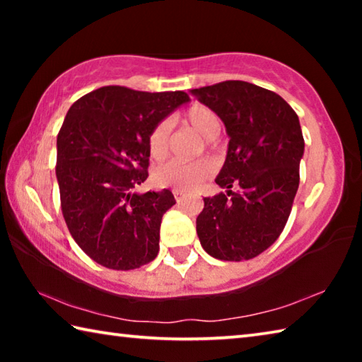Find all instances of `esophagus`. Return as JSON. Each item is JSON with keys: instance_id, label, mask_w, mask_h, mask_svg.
Returning a JSON list of instances; mask_svg holds the SVG:
<instances>
[{"instance_id": "1", "label": "esophagus", "mask_w": 362, "mask_h": 362, "mask_svg": "<svg viewBox=\"0 0 362 362\" xmlns=\"http://www.w3.org/2000/svg\"><path fill=\"white\" fill-rule=\"evenodd\" d=\"M174 196H175L177 203H182L183 198H185V194H183L182 192H177V189H174Z\"/></svg>"}]
</instances>
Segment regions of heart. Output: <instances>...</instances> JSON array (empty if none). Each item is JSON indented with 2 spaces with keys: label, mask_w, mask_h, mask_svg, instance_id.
<instances>
[{
  "label": "heart",
  "mask_w": 362,
  "mask_h": 362,
  "mask_svg": "<svg viewBox=\"0 0 362 362\" xmlns=\"http://www.w3.org/2000/svg\"><path fill=\"white\" fill-rule=\"evenodd\" d=\"M183 121L189 127L199 134L201 137L207 139V144L211 145V139L217 137L220 129H222V121L218 115L212 108L206 105H193L189 107ZM170 148V121L163 119L150 131L148 134V151L150 156L156 161L169 155ZM214 173V164L211 159H196L192 163L182 161H169L161 164L153 170V180L159 187H168L177 189L182 193L194 192L196 188L201 187Z\"/></svg>",
  "instance_id": "1"
}]
</instances>
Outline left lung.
Returning <instances> with one entry per match:
<instances>
[{"instance_id":"1","label":"left lung","mask_w":362,"mask_h":362,"mask_svg":"<svg viewBox=\"0 0 362 362\" xmlns=\"http://www.w3.org/2000/svg\"><path fill=\"white\" fill-rule=\"evenodd\" d=\"M192 94L218 115L230 137L216 179L226 193L204 198L196 218L201 246L218 260L254 259L278 240L289 218L305 150L298 116L276 93L246 81Z\"/></svg>"}]
</instances>
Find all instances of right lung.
Returning <instances> with one entry per match:
<instances>
[{"mask_svg": "<svg viewBox=\"0 0 362 362\" xmlns=\"http://www.w3.org/2000/svg\"><path fill=\"white\" fill-rule=\"evenodd\" d=\"M188 94L103 86L70 107L57 136L56 175L70 235L90 259L112 269L155 260L169 189L136 193L148 177V134Z\"/></svg>", "mask_w": 362, "mask_h": 362, "instance_id": "1", "label": "right lung"}]
</instances>
